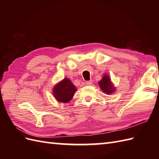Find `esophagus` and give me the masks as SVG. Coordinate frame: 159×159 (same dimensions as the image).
I'll return each instance as SVG.
<instances>
[{
	"instance_id": "1",
	"label": "esophagus",
	"mask_w": 159,
	"mask_h": 159,
	"mask_svg": "<svg viewBox=\"0 0 159 159\" xmlns=\"http://www.w3.org/2000/svg\"><path fill=\"white\" fill-rule=\"evenodd\" d=\"M85 84H86V85H87V86H89V85H91L92 84V81H87L86 83H85Z\"/></svg>"
}]
</instances>
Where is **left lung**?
Returning a JSON list of instances; mask_svg holds the SVG:
<instances>
[{"label": "left lung", "mask_w": 159, "mask_h": 159, "mask_svg": "<svg viewBox=\"0 0 159 159\" xmlns=\"http://www.w3.org/2000/svg\"><path fill=\"white\" fill-rule=\"evenodd\" d=\"M98 84L100 88L104 93L111 94L116 92V88L114 87L113 84L108 74H104L102 79L98 82Z\"/></svg>", "instance_id": "obj_1"}]
</instances>
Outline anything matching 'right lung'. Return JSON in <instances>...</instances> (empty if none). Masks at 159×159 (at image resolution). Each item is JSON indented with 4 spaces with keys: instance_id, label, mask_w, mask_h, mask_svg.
<instances>
[{
    "instance_id": "1",
    "label": "right lung",
    "mask_w": 159,
    "mask_h": 159,
    "mask_svg": "<svg viewBox=\"0 0 159 159\" xmlns=\"http://www.w3.org/2000/svg\"><path fill=\"white\" fill-rule=\"evenodd\" d=\"M76 87L67 78H65L54 86L52 93L57 102L68 103L72 99Z\"/></svg>"
}]
</instances>
